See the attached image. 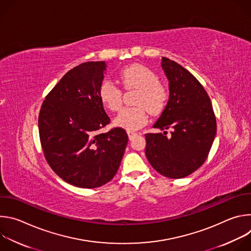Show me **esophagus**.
Instances as JSON below:
<instances>
[{
    "instance_id": "34e87169",
    "label": "esophagus",
    "mask_w": 251,
    "mask_h": 251,
    "mask_svg": "<svg viewBox=\"0 0 251 251\" xmlns=\"http://www.w3.org/2000/svg\"><path fill=\"white\" fill-rule=\"evenodd\" d=\"M127 134H128V137H129V139H130V140H131L134 136H136V135H137V133L132 132V131H127Z\"/></svg>"
}]
</instances>
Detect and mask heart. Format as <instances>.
Here are the masks:
<instances>
[{
	"instance_id": "b5f03b06",
	"label": "heart",
	"mask_w": 251,
	"mask_h": 251,
	"mask_svg": "<svg viewBox=\"0 0 251 251\" xmlns=\"http://www.w3.org/2000/svg\"><path fill=\"white\" fill-rule=\"evenodd\" d=\"M120 81L127 89H139L136 104L138 107H125L114 118L117 127L127 131L139 130L148 122L147 110L154 115L163 111L168 102L169 91L159 83V76L150 68L134 64L120 73ZM99 98L103 105L111 111H116L122 104V91L111 80H104L99 88Z\"/></svg>"
}]
</instances>
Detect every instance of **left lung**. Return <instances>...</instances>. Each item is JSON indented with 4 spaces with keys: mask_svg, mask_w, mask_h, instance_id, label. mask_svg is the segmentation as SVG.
<instances>
[{
    "mask_svg": "<svg viewBox=\"0 0 251 251\" xmlns=\"http://www.w3.org/2000/svg\"><path fill=\"white\" fill-rule=\"evenodd\" d=\"M169 80V100L154 128L167 132L146 134V157L151 166L170 178H181L199 169L217 134L210 99L199 80L182 65L162 57Z\"/></svg>",
    "mask_w": 251,
    "mask_h": 251,
    "instance_id": "obj_1",
    "label": "left lung"
}]
</instances>
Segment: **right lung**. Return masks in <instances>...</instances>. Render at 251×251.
Masks as SVG:
<instances>
[{
	"label": "right lung",
	"instance_id": "right-lung-1",
	"mask_svg": "<svg viewBox=\"0 0 251 251\" xmlns=\"http://www.w3.org/2000/svg\"><path fill=\"white\" fill-rule=\"evenodd\" d=\"M106 67L105 61H88L70 69L40 111V138L49 165L78 188H98L111 181L128 143L122 128L99 133L110 122L99 98Z\"/></svg>",
	"mask_w": 251,
	"mask_h": 251
}]
</instances>
